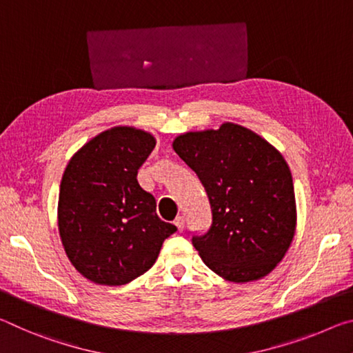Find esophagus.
Listing matches in <instances>:
<instances>
[{"label": "esophagus", "mask_w": 353, "mask_h": 353, "mask_svg": "<svg viewBox=\"0 0 353 353\" xmlns=\"http://www.w3.org/2000/svg\"><path fill=\"white\" fill-rule=\"evenodd\" d=\"M175 225H176L178 230L183 231V230H184V217H183V216H178V217L175 219Z\"/></svg>", "instance_id": "obj_1"}]
</instances>
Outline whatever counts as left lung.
Returning <instances> with one entry per match:
<instances>
[{
	"mask_svg": "<svg viewBox=\"0 0 353 353\" xmlns=\"http://www.w3.org/2000/svg\"><path fill=\"white\" fill-rule=\"evenodd\" d=\"M172 145L210 199L211 227L192 236L203 263L233 283L272 272L297 223L292 175L281 153L256 132L230 122L219 130L184 132Z\"/></svg>",
	"mask_w": 353,
	"mask_h": 353,
	"instance_id": "obj_1",
	"label": "left lung"
}]
</instances>
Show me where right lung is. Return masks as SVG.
Wrapping results in <instances>:
<instances>
[{
  "label": "right lung",
  "instance_id": "1",
  "mask_svg": "<svg viewBox=\"0 0 353 353\" xmlns=\"http://www.w3.org/2000/svg\"><path fill=\"white\" fill-rule=\"evenodd\" d=\"M154 145L147 131L114 126L84 143L63 172L57 203L63 250L97 285H126L145 274L176 231L161 221L154 197L137 183Z\"/></svg>",
  "mask_w": 353,
  "mask_h": 353
}]
</instances>
